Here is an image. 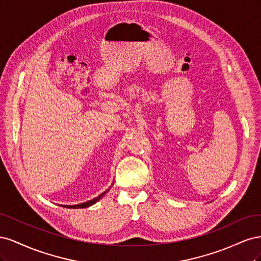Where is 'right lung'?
<instances>
[{"label":"right lung","instance_id":"obj_1","mask_svg":"<svg viewBox=\"0 0 261 261\" xmlns=\"http://www.w3.org/2000/svg\"><path fill=\"white\" fill-rule=\"evenodd\" d=\"M109 192V189L108 191H106L105 193H102L101 195H99L98 197H96V198H93V199H91V200H88V201H86V202H83V203H78V204H72V206H63L64 208H72V209H82V208H88V207H90V206H92V204H94L96 202H98L102 197H103L107 193Z\"/></svg>","mask_w":261,"mask_h":261}]
</instances>
